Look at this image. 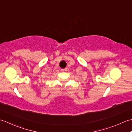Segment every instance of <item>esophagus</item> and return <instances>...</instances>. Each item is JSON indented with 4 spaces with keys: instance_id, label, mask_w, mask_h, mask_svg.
Listing matches in <instances>:
<instances>
[{
    "instance_id": "esophagus-1",
    "label": "esophagus",
    "mask_w": 132,
    "mask_h": 132,
    "mask_svg": "<svg viewBox=\"0 0 132 132\" xmlns=\"http://www.w3.org/2000/svg\"><path fill=\"white\" fill-rule=\"evenodd\" d=\"M61 71H67V69H66V68H65V69H61Z\"/></svg>"
}]
</instances>
